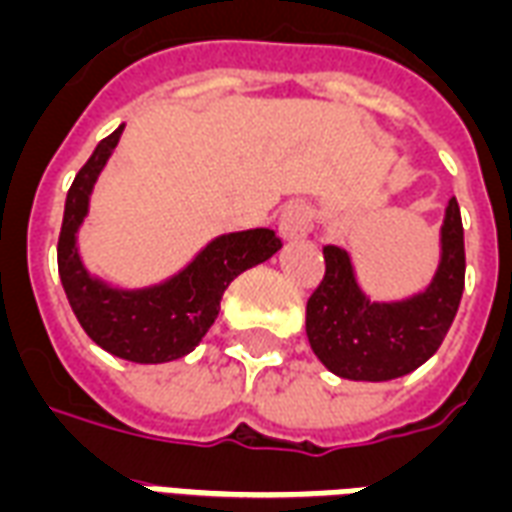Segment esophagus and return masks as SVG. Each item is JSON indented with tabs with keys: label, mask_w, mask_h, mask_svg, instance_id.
<instances>
[{
	"label": "esophagus",
	"mask_w": 512,
	"mask_h": 512,
	"mask_svg": "<svg viewBox=\"0 0 512 512\" xmlns=\"http://www.w3.org/2000/svg\"><path fill=\"white\" fill-rule=\"evenodd\" d=\"M313 221V207L307 202H291L280 213V237L283 240H305L307 234L313 232Z\"/></svg>",
	"instance_id": "esophagus-1"
}]
</instances>
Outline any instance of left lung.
<instances>
[{
	"label": "left lung",
	"mask_w": 512,
	"mask_h": 512,
	"mask_svg": "<svg viewBox=\"0 0 512 512\" xmlns=\"http://www.w3.org/2000/svg\"><path fill=\"white\" fill-rule=\"evenodd\" d=\"M326 272L307 299L310 348L337 378H402L432 359L451 329L464 291V229L451 199L440 226V264L432 283L413 297L375 302L361 291L345 248L324 245Z\"/></svg>",
	"instance_id": "8db88e82"
}]
</instances>
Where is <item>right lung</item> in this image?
<instances>
[{"label":"right lung","instance_id":"1","mask_svg":"<svg viewBox=\"0 0 512 512\" xmlns=\"http://www.w3.org/2000/svg\"><path fill=\"white\" fill-rule=\"evenodd\" d=\"M121 132L124 126L96 145L69 186L59 234V278L72 313L102 351L134 364H164L197 348L221 310L226 286L278 253L280 237L272 229L218 234L183 270L153 286L121 288L91 275L80 259L78 232Z\"/></svg>","mask_w":512,"mask_h":512}]
</instances>
